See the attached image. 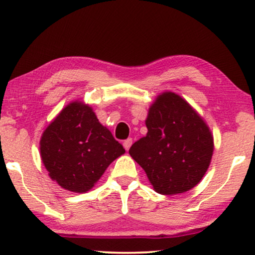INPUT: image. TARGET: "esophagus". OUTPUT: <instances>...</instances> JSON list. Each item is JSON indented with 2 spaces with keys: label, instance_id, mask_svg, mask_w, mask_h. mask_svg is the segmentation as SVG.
<instances>
[{
  "label": "esophagus",
  "instance_id": "1",
  "mask_svg": "<svg viewBox=\"0 0 255 255\" xmlns=\"http://www.w3.org/2000/svg\"><path fill=\"white\" fill-rule=\"evenodd\" d=\"M131 145H132V138H128V139H125L124 142H123L124 148H125V149H128V148H130V146H131Z\"/></svg>",
  "mask_w": 255,
  "mask_h": 255
}]
</instances>
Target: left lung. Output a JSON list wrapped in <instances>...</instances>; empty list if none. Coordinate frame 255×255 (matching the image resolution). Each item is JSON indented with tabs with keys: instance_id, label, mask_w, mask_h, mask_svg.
Masks as SVG:
<instances>
[{
	"instance_id": "left-lung-1",
	"label": "left lung",
	"mask_w": 255,
	"mask_h": 255,
	"mask_svg": "<svg viewBox=\"0 0 255 255\" xmlns=\"http://www.w3.org/2000/svg\"><path fill=\"white\" fill-rule=\"evenodd\" d=\"M147 134L128 153L147 174L155 191L190 190L207 172L214 152L211 132L193 108L174 93H163L149 108Z\"/></svg>"
}]
</instances>
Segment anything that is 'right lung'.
<instances>
[{
    "label": "right lung",
    "instance_id": "1",
    "mask_svg": "<svg viewBox=\"0 0 255 255\" xmlns=\"http://www.w3.org/2000/svg\"><path fill=\"white\" fill-rule=\"evenodd\" d=\"M125 149L100 123L92 108L68 104L44 131L40 155L52 180L69 191L86 193Z\"/></svg>",
    "mask_w": 255,
    "mask_h": 255
}]
</instances>
